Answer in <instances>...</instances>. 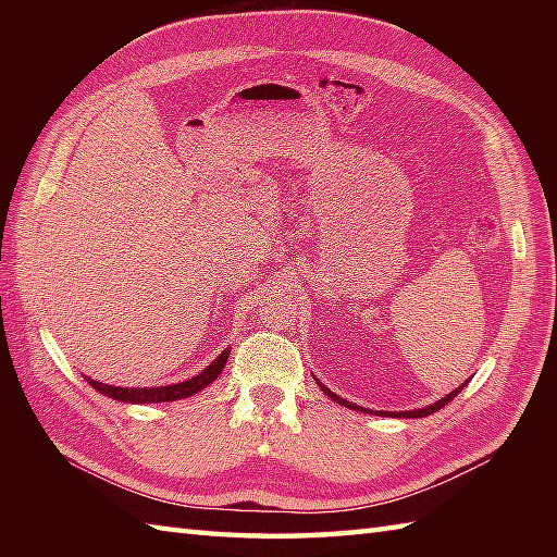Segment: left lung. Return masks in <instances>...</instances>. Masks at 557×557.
<instances>
[{"label": "left lung", "instance_id": "obj_1", "mask_svg": "<svg viewBox=\"0 0 557 557\" xmlns=\"http://www.w3.org/2000/svg\"><path fill=\"white\" fill-rule=\"evenodd\" d=\"M315 383L321 385L323 393H325L330 399H333V401H337V405H342V407H349V409H354V411H369V409H363V407H359V405H351V401H347V399H342L339 395H335V393H333V389L325 387L321 381H318V377H315ZM461 387H467V383H461L457 389H453V393L445 395L443 399L433 401V405L423 407V409H413V411H375V413H377V417H405V419H421V417H431V413H435L437 409H443V407L447 405V401H453V399H455V397L461 393ZM371 413H373V411H371Z\"/></svg>", "mask_w": 557, "mask_h": 557}]
</instances>
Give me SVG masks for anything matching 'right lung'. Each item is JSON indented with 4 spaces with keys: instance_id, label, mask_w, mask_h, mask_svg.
Instances as JSON below:
<instances>
[{
    "instance_id": "1",
    "label": "right lung",
    "mask_w": 557,
    "mask_h": 557,
    "mask_svg": "<svg viewBox=\"0 0 557 557\" xmlns=\"http://www.w3.org/2000/svg\"><path fill=\"white\" fill-rule=\"evenodd\" d=\"M230 359V349H224L220 357L212 361L210 366H206L203 371L198 375L188 377V381L174 383V385H158V387H120V385H108L100 381H92V377H86V381L92 385V389L98 393L108 395L116 401H128V405H156V401H174V399H186L200 389L208 387L215 377L222 373L224 363Z\"/></svg>"
}]
</instances>
